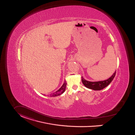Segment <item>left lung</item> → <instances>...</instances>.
Masks as SVG:
<instances>
[{"label": "left lung", "mask_w": 135, "mask_h": 135, "mask_svg": "<svg viewBox=\"0 0 135 135\" xmlns=\"http://www.w3.org/2000/svg\"><path fill=\"white\" fill-rule=\"evenodd\" d=\"M116 72H115L113 75L107 80L104 81H98V82H90V81L85 80L82 77V82L83 84L88 88L94 90H101L105 87H107L108 85L112 81L114 78Z\"/></svg>", "instance_id": "8db88e82"}]
</instances>
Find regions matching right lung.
<instances>
[{"label":"right lung","mask_w":135,"mask_h":135,"mask_svg":"<svg viewBox=\"0 0 135 135\" xmlns=\"http://www.w3.org/2000/svg\"><path fill=\"white\" fill-rule=\"evenodd\" d=\"M66 81L65 80L63 85H62V86L59 90H57L56 91H55L54 93H53L52 94H50V97H55V96H57L60 95L61 94H62L63 92L65 91V88H66Z\"/></svg>","instance_id":"right-lung-1"}]
</instances>
